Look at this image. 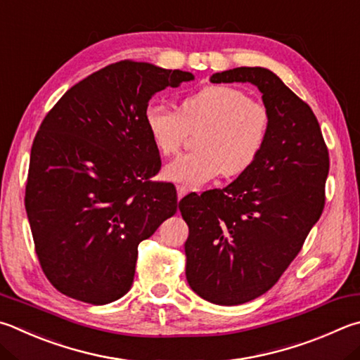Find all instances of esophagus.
<instances>
[{
  "instance_id": "obj_1",
  "label": "esophagus",
  "mask_w": 360,
  "mask_h": 360,
  "mask_svg": "<svg viewBox=\"0 0 360 360\" xmlns=\"http://www.w3.org/2000/svg\"><path fill=\"white\" fill-rule=\"evenodd\" d=\"M176 191H178V198L181 200L182 197H186V195L188 193V187L187 186H178V187H176Z\"/></svg>"
}]
</instances>
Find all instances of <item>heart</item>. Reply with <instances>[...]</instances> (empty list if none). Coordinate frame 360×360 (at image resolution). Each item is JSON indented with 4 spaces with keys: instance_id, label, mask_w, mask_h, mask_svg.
<instances>
[{
    "instance_id": "b5f03b06",
    "label": "heart",
    "mask_w": 360,
    "mask_h": 360,
    "mask_svg": "<svg viewBox=\"0 0 360 360\" xmlns=\"http://www.w3.org/2000/svg\"><path fill=\"white\" fill-rule=\"evenodd\" d=\"M145 124L162 155L176 154L191 130L202 129L197 151L181 154L163 168L169 181L200 186L220 173L238 176L253 165L269 134V112L243 89L211 84L182 99L179 112L153 103Z\"/></svg>"
}]
</instances>
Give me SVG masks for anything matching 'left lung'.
I'll return each mask as SVG.
<instances>
[{
	"instance_id": "1",
	"label": "left lung",
	"mask_w": 360,
	"mask_h": 360,
	"mask_svg": "<svg viewBox=\"0 0 360 360\" xmlns=\"http://www.w3.org/2000/svg\"><path fill=\"white\" fill-rule=\"evenodd\" d=\"M211 82L255 84L269 112L253 165L230 186L179 202L188 285L209 302L239 305L278 282L321 217L329 151L311 108L269 69L236 68Z\"/></svg>"
}]
</instances>
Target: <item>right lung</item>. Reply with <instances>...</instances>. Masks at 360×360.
I'll return each instance as SVG.
<instances>
[{"label":"right lung","mask_w":360,"mask_h":360,"mask_svg":"<svg viewBox=\"0 0 360 360\" xmlns=\"http://www.w3.org/2000/svg\"><path fill=\"white\" fill-rule=\"evenodd\" d=\"M191 72L124 60L74 84L32 141L25 207L55 288L103 305L134 282L139 244L178 211L172 182L151 181L160 154L145 124L151 97Z\"/></svg>","instance_id":"add662e5"}]
</instances>
